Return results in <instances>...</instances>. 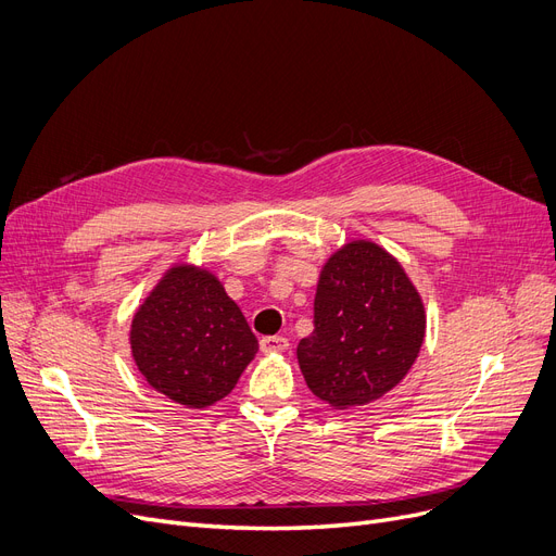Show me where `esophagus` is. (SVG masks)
I'll return each instance as SVG.
<instances>
[{"label": "esophagus", "instance_id": "1", "mask_svg": "<svg viewBox=\"0 0 556 556\" xmlns=\"http://www.w3.org/2000/svg\"><path fill=\"white\" fill-rule=\"evenodd\" d=\"M290 346V340L282 338V336H269V338H262L260 340V349L262 353H280Z\"/></svg>", "mask_w": 556, "mask_h": 556}]
</instances>
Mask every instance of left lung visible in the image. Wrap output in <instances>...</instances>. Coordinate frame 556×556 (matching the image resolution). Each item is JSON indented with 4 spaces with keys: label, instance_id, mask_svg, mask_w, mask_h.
I'll return each mask as SVG.
<instances>
[{
    "label": "left lung",
    "instance_id": "left-lung-1",
    "mask_svg": "<svg viewBox=\"0 0 556 556\" xmlns=\"http://www.w3.org/2000/svg\"><path fill=\"white\" fill-rule=\"evenodd\" d=\"M425 330V303L404 266L379 243L355 239L321 266L315 330L296 346L299 367L328 406H365L408 374Z\"/></svg>",
    "mask_w": 556,
    "mask_h": 556
}]
</instances>
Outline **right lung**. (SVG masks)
Instances as JSON below:
<instances>
[{"label":"right lung","instance_id":"obj_1","mask_svg":"<svg viewBox=\"0 0 556 556\" xmlns=\"http://www.w3.org/2000/svg\"><path fill=\"white\" fill-rule=\"evenodd\" d=\"M129 344L148 386L187 408L228 396L257 353L239 305L193 264L170 266L154 285L131 319Z\"/></svg>","mask_w":556,"mask_h":556}]
</instances>
